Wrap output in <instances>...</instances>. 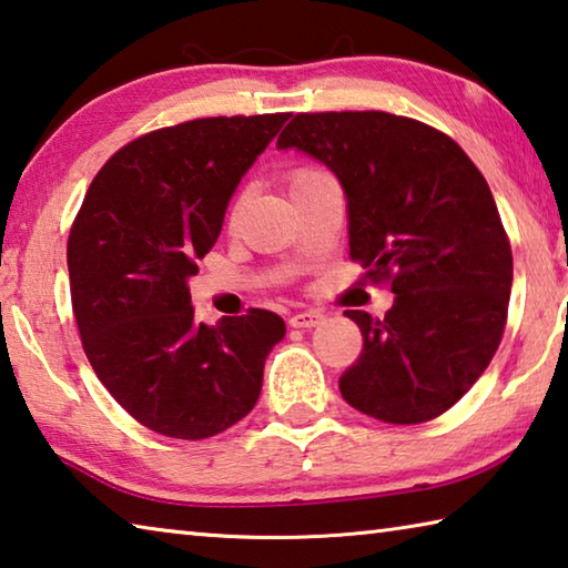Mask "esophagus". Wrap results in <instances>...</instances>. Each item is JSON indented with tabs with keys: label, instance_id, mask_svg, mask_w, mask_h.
Here are the masks:
<instances>
[{
	"label": "esophagus",
	"instance_id": "34e87169",
	"mask_svg": "<svg viewBox=\"0 0 568 568\" xmlns=\"http://www.w3.org/2000/svg\"><path fill=\"white\" fill-rule=\"evenodd\" d=\"M322 322H324V314L316 312V310H310V312L294 314L290 320V326H294V329H312V326L322 324Z\"/></svg>",
	"mask_w": 568,
	"mask_h": 568
}]
</instances>
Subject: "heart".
<instances>
[{
  "label": "heart",
  "mask_w": 568,
  "mask_h": 568,
  "mask_svg": "<svg viewBox=\"0 0 568 568\" xmlns=\"http://www.w3.org/2000/svg\"><path fill=\"white\" fill-rule=\"evenodd\" d=\"M322 176H326V172H322V169H314V166H300V169H294V172L290 174L292 192H294V189L304 186V184L316 182V179H322ZM242 204H244V194H239V196L234 199V202H232V209H229V219H236V214L242 212Z\"/></svg>",
  "instance_id": "obj_1"
}]
</instances>
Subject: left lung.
I'll use <instances>...</instances> for the list:
<instances>
[{"mask_svg":"<svg viewBox=\"0 0 568 568\" xmlns=\"http://www.w3.org/2000/svg\"><path fill=\"white\" fill-rule=\"evenodd\" d=\"M276 146L339 176L349 256L396 294L349 310L364 349L339 392L386 424H424L471 389L504 336L514 258L484 174L439 129L389 112L296 114Z\"/></svg>","mask_w":568,"mask_h":568,"instance_id":"8db88e82","label":"left lung"}]
</instances>
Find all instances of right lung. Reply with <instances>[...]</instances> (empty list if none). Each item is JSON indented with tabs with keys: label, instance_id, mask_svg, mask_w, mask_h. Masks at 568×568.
<instances>
[{
	"label": "right lung",
	"instance_id": "1",
	"mask_svg": "<svg viewBox=\"0 0 568 568\" xmlns=\"http://www.w3.org/2000/svg\"><path fill=\"white\" fill-rule=\"evenodd\" d=\"M290 114L206 116L154 129L99 169L67 242L72 310L99 382L139 424L209 439L262 392L282 316L196 322L186 278L216 244L246 169Z\"/></svg>",
	"mask_w": 568,
	"mask_h": 568
}]
</instances>
